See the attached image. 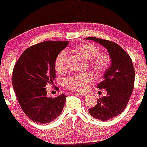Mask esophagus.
I'll return each instance as SVG.
<instances>
[{"label": "esophagus", "mask_w": 147, "mask_h": 147, "mask_svg": "<svg viewBox=\"0 0 147 147\" xmlns=\"http://www.w3.org/2000/svg\"><path fill=\"white\" fill-rule=\"evenodd\" d=\"M75 94L80 95V96H85L87 95V94H86L85 92H76Z\"/></svg>", "instance_id": "1"}]
</instances>
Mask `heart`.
I'll return each mask as SVG.
<instances>
[{"label": "heart", "instance_id": "obj_1", "mask_svg": "<svg viewBox=\"0 0 147 147\" xmlns=\"http://www.w3.org/2000/svg\"><path fill=\"white\" fill-rule=\"evenodd\" d=\"M76 51L81 53L84 57L90 60L91 67L98 73H102L108 69L111 65V57L107 53H99L100 49L94 43L86 42L76 45ZM68 53L62 51L56 58L55 66L58 73H63L67 69ZM94 79L93 74L90 73L76 74L70 76L65 80L66 88L71 90H84L88 88L89 83Z\"/></svg>", "mask_w": 147, "mask_h": 147}]
</instances>
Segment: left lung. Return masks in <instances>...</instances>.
Masks as SVG:
<instances>
[{
  "mask_svg": "<svg viewBox=\"0 0 147 147\" xmlns=\"http://www.w3.org/2000/svg\"><path fill=\"white\" fill-rule=\"evenodd\" d=\"M85 39L98 42L111 57V65L105 71L104 80L97 85L100 89L105 88L107 95L99 98L97 104L88 109L95 119L106 121L117 117L127 107L134 88L135 69L130 56L117 43L92 36Z\"/></svg>",
  "mask_w": 147,
  "mask_h": 147,
  "instance_id": "1",
  "label": "left lung"
}]
</instances>
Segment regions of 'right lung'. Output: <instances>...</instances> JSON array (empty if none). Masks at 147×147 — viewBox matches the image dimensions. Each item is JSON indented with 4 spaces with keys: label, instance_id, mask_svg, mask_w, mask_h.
Masks as SVG:
<instances>
[{
    "label": "right lung",
    "instance_id": "add662e5",
    "mask_svg": "<svg viewBox=\"0 0 147 147\" xmlns=\"http://www.w3.org/2000/svg\"><path fill=\"white\" fill-rule=\"evenodd\" d=\"M68 44V41L47 40L32 45L22 53L14 65V92L24 114L35 123H51L63 111L67 96L48 97L45 86L55 78L56 58Z\"/></svg>",
    "mask_w": 147,
    "mask_h": 147
}]
</instances>
